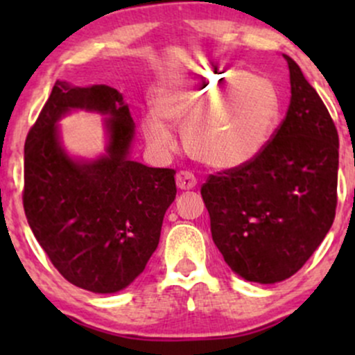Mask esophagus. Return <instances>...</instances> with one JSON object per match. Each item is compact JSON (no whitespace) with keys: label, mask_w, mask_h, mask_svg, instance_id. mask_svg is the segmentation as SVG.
Wrapping results in <instances>:
<instances>
[{"label":"esophagus","mask_w":355,"mask_h":355,"mask_svg":"<svg viewBox=\"0 0 355 355\" xmlns=\"http://www.w3.org/2000/svg\"><path fill=\"white\" fill-rule=\"evenodd\" d=\"M195 185H197V178L191 172L182 170V172L177 173V187L180 190H191Z\"/></svg>","instance_id":"obj_1"}]
</instances>
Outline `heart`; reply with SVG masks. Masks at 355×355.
<instances>
[{
	"label": "heart",
	"instance_id": "b5f03b06",
	"mask_svg": "<svg viewBox=\"0 0 355 355\" xmlns=\"http://www.w3.org/2000/svg\"><path fill=\"white\" fill-rule=\"evenodd\" d=\"M203 103L209 107L198 114ZM155 115L144 120L152 148L162 153L173 150L175 140L165 121L183 126V141L195 160L229 170L254 162L270 144L280 120V95L266 76L211 68L198 73L185 92L162 96Z\"/></svg>",
	"mask_w": 355,
	"mask_h": 355
}]
</instances>
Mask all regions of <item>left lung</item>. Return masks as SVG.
Returning <instances> with one entry per match:
<instances>
[{
    "instance_id": "left-lung-1",
    "label": "left lung",
    "mask_w": 355,
    "mask_h": 355,
    "mask_svg": "<svg viewBox=\"0 0 355 355\" xmlns=\"http://www.w3.org/2000/svg\"><path fill=\"white\" fill-rule=\"evenodd\" d=\"M291 105L270 144L250 164L209 175L200 193L215 245L245 280L274 284L300 270L336 217L339 135L299 64Z\"/></svg>"
}]
</instances>
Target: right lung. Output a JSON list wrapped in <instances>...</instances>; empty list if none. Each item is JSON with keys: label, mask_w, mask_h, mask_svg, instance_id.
I'll list each match as a JSON object with an SVG mask.
<instances>
[{"label": "right lung", "mask_w": 355, "mask_h": 355, "mask_svg": "<svg viewBox=\"0 0 355 355\" xmlns=\"http://www.w3.org/2000/svg\"><path fill=\"white\" fill-rule=\"evenodd\" d=\"M71 107L108 112L110 145L95 162H73L55 121ZM133 120L107 85L73 88L56 81L24 144L23 207L44 254L68 282L112 294L145 270L177 195L173 168L128 160Z\"/></svg>", "instance_id": "1"}]
</instances>
